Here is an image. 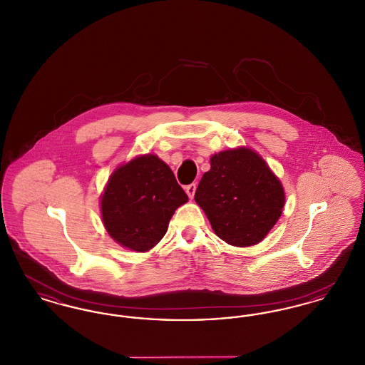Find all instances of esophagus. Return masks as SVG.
I'll return each instance as SVG.
<instances>
[{"label":"esophagus","instance_id":"obj_1","mask_svg":"<svg viewBox=\"0 0 365 365\" xmlns=\"http://www.w3.org/2000/svg\"><path fill=\"white\" fill-rule=\"evenodd\" d=\"M195 189H197V185L195 183H191V185H187L186 187H185V190L187 192V195L192 198L194 197V192H195Z\"/></svg>","mask_w":365,"mask_h":365}]
</instances>
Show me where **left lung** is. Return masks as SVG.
Masks as SVG:
<instances>
[{
    "label": "left lung",
    "mask_w": 365,
    "mask_h": 365,
    "mask_svg": "<svg viewBox=\"0 0 365 365\" xmlns=\"http://www.w3.org/2000/svg\"><path fill=\"white\" fill-rule=\"evenodd\" d=\"M215 234L225 242L247 247L261 242L283 212L284 189L265 160L241 146L210 157L194 194Z\"/></svg>",
    "instance_id": "1"
}]
</instances>
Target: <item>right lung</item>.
<instances>
[{"label": "right lung", "mask_w": 365, "mask_h": 365, "mask_svg": "<svg viewBox=\"0 0 365 365\" xmlns=\"http://www.w3.org/2000/svg\"><path fill=\"white\" fill-rule=\"evenodd\" d=\"M189 201L171 168L156 155L119 165L101 194L108 234L123 247L145 253L165 235L175 210Z\"/></svg>", "instance_id": "right-lung-1"}]
</instances>
